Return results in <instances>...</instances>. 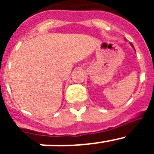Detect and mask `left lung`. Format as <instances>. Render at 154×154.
<instances>
[{
    "label": "left lung",
    "instance_id": "obj_1",
    "mask_svg": "<svg viewBox=\"0 0 154 154\" xmlns=\"http://www.w3.org/2000/svg\"><path fill=\"white\" fill-rule=\"evenodd\" d=\"M132 45V46H133V44H131Z\"/></svg>",
    "mask_w": 154,
    "mask_h": 154
}]
</instances>
